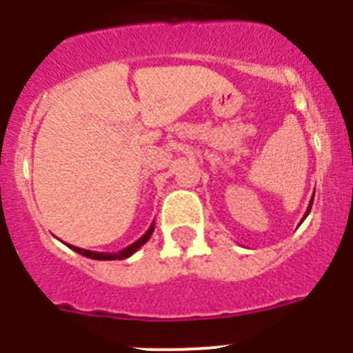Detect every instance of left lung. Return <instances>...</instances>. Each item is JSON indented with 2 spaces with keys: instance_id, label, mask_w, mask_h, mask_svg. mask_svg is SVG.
<instances>
[{
  "instance_id": "8db88e82",
  "label": "left lung",
  "mask_w": 353,
  "mask_h": 353,
  "mask_svg": "<svg viewBox=\"0 0 353 353\" xmlns=\"http://www.w3.org/2000/svg\"><path fill=\"white\" fill-rule=\"evenodd\" d=\"M310 208H312V202H310V205H309V209H307V212H305V216H303V218H307V214H309V212H310Z\"/></svg>"
}]
</instances>
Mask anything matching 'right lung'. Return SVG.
I'll return each instance as SVG.
<instances>
[{
    "mask_svg": "<svg viewBox=\"0 0 353 353\" xmlns=\"http://www.w3.org/2000/svg\"><path fill=\"white\" fill-rule=\"evenodd\" d=\"M152 232H154V221H152V225L149 226L148 232L144 233V235L141 236V239L137 240V242H134L132 245L125 247L123 250H120V252H92V250H85V249H80V247H75V245H68L70 249L75 250L77 254H82V256L89 257V259H96V261H121V259H127V257H130L132 254L137 252L139 249H141L142 245H144L145 242H148L149 239H151Z\"/></svg>",
    "mask_w": 353,
    "mask_h": 353,
    "instance_id": "right-lung-1",
    "label": "right lung"
}]
</instances>
